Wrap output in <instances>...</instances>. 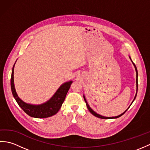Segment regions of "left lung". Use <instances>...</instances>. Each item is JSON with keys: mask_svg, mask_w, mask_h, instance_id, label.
Segmentation results:
<instances>
[{"mask_svg": "<svg viewBox=\"0 0 150 150\" xmlns=\"http://www.w3.org/2000/svg\"><path fill=\"white\" fill-rule=\"evenodd\" d=\"M130 58V57H129ZM131 59V58H130ZM133 65H134V66H135V70H136V73H137V79H136V83H137V90H138V72H137V67H136V66L135 65V64L133 62ZM136 96H137V93H136V95H135V98H134V100L135 99V98H136ZM84 100H85V102H86V106H87V108H88V110L90 111V113L92 114V115H93L94 116H95V117H98V118H100V119H115V118H119V117H120V116H122L123 114H124V113L126 112V111H126L125 112H124L123 113H122L121 115H119V116H117V117H104V116H102V115H98V114H97V113H95V111L91 109V108L90 107V106H89L88 105V103H87V101H86V98H85V97H84Z\"/></svg>", "mask_w": 150, "mask_h": 150, "instance_id": "obj_1", "label": "left lung"}]
</instances>
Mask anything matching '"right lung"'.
I'll return each instance as SVG.
<instances>
[{"instance_id": "add662e5", "label": "right lung", "mask_w": 150, "mask_h": 150, "mask_svg": "<svg viewBox=\"0 0 150 150\" xmlns=\"http://www.w3.org/2000/svg\"><path fill=\"white\" fill-rule=\"evenodd\" d=\"M15 65V64H14ZM14 65L13 66L11 77V89L13 95L15 98L16 101L25 113L28 115L35 118H46L53 116L58 112L61 107L62 103L65 100L66 94L68 93L72 82L69 81L63 84L59 90L57 91L55 95L50 98V100L46 103L41 105H31L25 103L22 101L16 93L14 80H13V71Z\"/></svg>"}]
</instances>
